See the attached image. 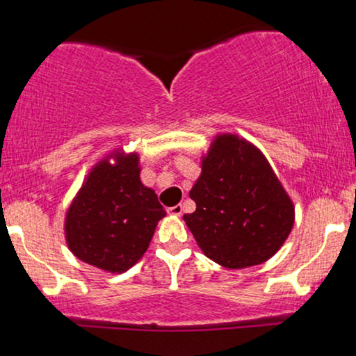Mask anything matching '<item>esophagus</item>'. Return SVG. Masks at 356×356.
Instances as JSON below:
<instances>
[{
	"label": "esophagus",
	"instance_id": "34e87169",
	"mask_svg": "<svg viewBox=\"0 0 356 356\" xmlns=\"http://www.w3.org/2000/svg\"><path fill=\"white\" fill-rule=\"evenodd\" d=\"M167 212H169L170 216H182V206H181V204H177V206L169 207Z\"/></svg>",
	"mask_w": 356,
	"mask_h": 356
}]
</instances>
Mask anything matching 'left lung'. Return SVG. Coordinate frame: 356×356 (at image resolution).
Returning a JSON list of instances; mask_svg holds the SVG:
<instances>
[{
	"label": "left lung",
	"instance_id": "left-lung-1",
	"mask_svg": "<svg viewBox=\"0 0 356 356\" xmlns=\"http://www.w3.org/2000/svg\"><path fill=\"white\" fill-rule=\"evenodd\" d=\"M201 169L189 192L195 211L184 220L204 254L229 269L275 256L293 229L295 206L264 154L236 134H218Z\"/></svg>",
	"mask_w": 356,
	"mask_h": 356
}]
</instances>
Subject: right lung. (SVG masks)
Wrapping results in <instances>:
<instances>
[{"mask_svg":"<svg viewBox=\"0 0 356 356\" xmlns=\"http://www.w3.org/2000/svg\"><path fill=\"white\" fill-rule=\"evenodd\" d=\"M165 216L154 189L140 181L137 152L112 150L81 184L65 214V241L80 261L112 275L144 256Z\"/></svg>","mask_w":356,"mask_h":356,"instance_id":"1","label":"right lung"}]
</instances>
